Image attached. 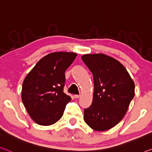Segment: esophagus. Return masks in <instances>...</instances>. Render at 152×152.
Masks as SVG:
<instances>
[{"instance_id": "1", "label": "esophagus", "mask_w": 152, "mask_h": 152, "mask_svg": "<svg viewBox=\"0 0 152 152\" xmlns=\"http://www.w3.org/2000/svg\"><path fill=\"white\" fill-rule=\"evenodd\" d=\"M74 98H75L76 99H77V98H79L80 97V95H74Z\"/></svg>"}]
</instances>
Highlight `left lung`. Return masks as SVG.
Masks as SVG:
<instances>
[{"label": "left lung", "mask_w": 152, "mask_h": 152, "mask_svg": "<svg viewBox=\"0 0 152 152\" xmlns=\"http://www.w3.org/2000/svg\"><path fill=\"white\" fill-rule=\"evenodd\" d=\"M94 76L91 105L84 110V121L96 131L110 130L125 116L134 96V83L125 67L102 53L81 56Z\"/></svg>", "instance_id": "8db88e82"}]
</instances>
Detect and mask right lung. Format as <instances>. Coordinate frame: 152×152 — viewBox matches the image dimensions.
<instances>
[{"label": "right lung", "mask_w": 152, "mask_h": 152, "mask_svg": "<svg viewBox=\"0 0 152 152\" xmlns=\"http://www.w3.org/2000/svg\"><path fill=\"white\" fill-rule=\"evenodd\" d=\"M77 54L55 52L37 63L24 78L22 100L29 116L36 124L50 126L63 116L71 97L63 92L65 72Z\"/></svg>", "instance_id": "right-lung-1"}]
</instances>
